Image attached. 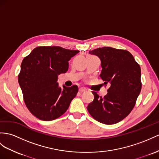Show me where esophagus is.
<instances>
[{
	"label": "esophagus",
	"mask_w": 159,
	"mask_h": 159,
	"mask_svg": "<svg viewBox=\"0 0 159 159\" xmlns=\"http://www.w3.org/2000/svg\"><path fill=\"white\" fill-rule=\"evenodd\" d=\"M85 91H86V89H83V88H80V89H79V92L80 93H82L83 92H85Z\"/></svg>",
	"instance_id": "esophagus-1"
}]
</instances>
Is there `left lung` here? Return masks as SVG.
Here are the masks:
<instances>
[{"instance_id": "obj_1", "label": "left lung", "mask_w": 159, "mask_h": 159, "mask_svg": "<svg viewBox=\"0 0 159 159\" xmlns=\"http://www.w3.org/2000/svg\"><path fill=\"white\" fill-rule=\"evenodd\" d=\"M89 53L99 58L102 68L100 76L103 85L109 84V88L103 97L92 92L94 100L89 104L88 111L101 123H118L131 112L140 93V65L127 50L103 47Z\"/></svg>"}]
</instances>
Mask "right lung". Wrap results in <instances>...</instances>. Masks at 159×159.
<instances>
[{
	"label": "right lung",
	"mask_w": 159,
	"mask_h": 159,
	"mask_svg": "<svg viewBox=\"0 0 159 159\" xmlns=\"http://www.w3.org/2000/svg\"><path fill=\"white\" fill-rule=\"evenodd\" d=\"M79 50L60 46H40L24 58L18 81L30 111L38 119L51 121L66 111L78 87H59L58 75L66 73L68 61Z\"/></svg>",
	"instance_id": "1"
}]
</instances>
